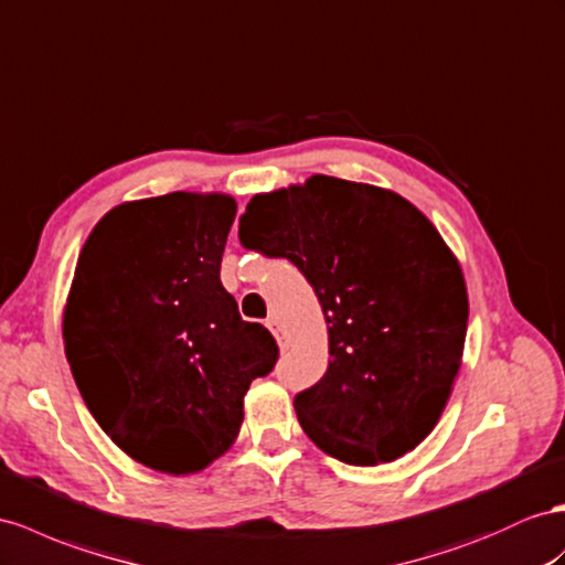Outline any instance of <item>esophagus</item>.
I'll return each instance as SVG.
<instances>
[{"instance_id":"esophagus-1","label":"esophagus","mask_w":565,"mask_h":565,"mask_svg":"<svg viewBox=\"0 0 565 565\" xmlns=\"http://www.w3.org/2000/svg\"><path fill=\"white\" fill-rule=\"evenodd\" d=\"M267 329L271 331L274 339H277V343H279V349L284 351V349H286V339H284V334H281V327H279L277 317H269V320H267Z\"/></svg>"}]
</instances>
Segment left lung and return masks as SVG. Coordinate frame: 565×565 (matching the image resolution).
<instances>
[{
	"label": "left lung",
	"mask_w": 565,
	"mask_h": 565,
	"mask_svg": "<svg viewBox=\"0 0 565 565\" xmlns=\"http://www.w3.org/2000/svg\"><path fill=\"white\" fill-rule=\"evenodd\" d=\"M238 241L294 263L324 310L329 367L294 398L308 437L349 466L420 444L451 394L468 331L462 271L427 216L384 188L312 177L255 195Z\"/></svg>",
	"instance_id": "left-lung-1"
}]
</instances>
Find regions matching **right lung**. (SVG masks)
Listing matches in <instances>:
<instances>
[{
	"label": "right lung",
	"mask_w": 565,
	"mask_h": 565,
	"mask_svg": "<svg viewBox=\"0 0 565 565\" xmlns=\"http://www.w3.org/2000/svg\"><path fill=\"white\" fill-rule=\"evenodd\" d=\"M236 202L169 193L114 207L85 241L64 312L71 372L111 441L185 475L234 444L243 396L277 365L220 267Z\"/></svg>",
	"instance_id": "add662e5"
}]
</instances>
